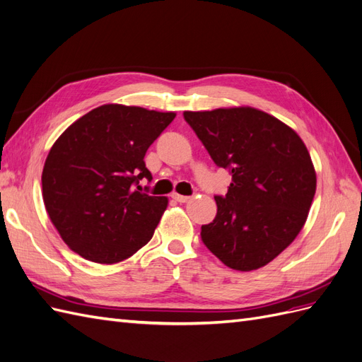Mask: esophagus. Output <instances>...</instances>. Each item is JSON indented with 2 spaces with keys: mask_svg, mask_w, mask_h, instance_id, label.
Masks as SVG:
<instances>
[{
  "mask_svg": "<svg viewBox=\"0 0 362 362\" xmlns=\"http://www.w3.org/2000/svg\"><path fill=\"white\" fill-rule=\"evenodd\" d=\"M172 198L180 204H184V202H187L190 199V196H182V194H178V193H173Z\"/></svg>",
  "mask_w": 362,
  "mask_h": 362,
  "instance_id": "1",
  "label": "esophagus"
}]
</instances>
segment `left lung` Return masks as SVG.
<instances>
[{"mask_svg":"<svg viewBox=\"0 0 362 362\" xmlns=\"http://www.w3.org/2000/svg\"><path fill=\"white\" fill-rule=\"evenodd\" d=\"M218 168L233 177L217 214L202 225L204 245L225 266L255 270L276 258L303 228L315 194V170L288 125L252 107L184 112Z\"/></svg>","mask_w":362,"mask_h":362,"instance_id":"left-lung-1","label":"left lung"}]
</instances>
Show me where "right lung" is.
<instances>
[{"label": "right lung", "mask_w": 362, "mask_h": 362, "mask_svg": "<svg viewBox=\"0 0 362 362\" xmlns=\"http://www.w3.org/2000/svg\"><path fill=\"white\" fill-rule=\"evenodd\" d=\"M175 116L105 104L75 120L52 145L42 172L43 204L76 254L113 264L154 235L168 198L139 192V182L152 180L145 154Z\"/></svg>", "instance_id": "right-lung-1"}]
</instances>
